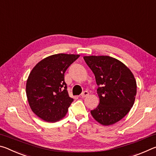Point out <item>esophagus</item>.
Listing matches in <instances>:
<instances>
[{"mask_svg": "<svg viewBox=\"0 0 156 156\" xmlns=\"http://www.w3.org/2000/svg\"><path fill=\"white\" fill-rule=\"evenodd\" d=\"M89 92L87 91H83V93L81 94V97L82 98H84V97H87V96H89Z\"/></svg>", "mask_w": 156, "mask_h": 156, "instance_id": "1", "label": "esophagus"}]
</instances>
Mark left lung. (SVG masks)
<instances>
[{
  "label": "left lung",
  "mask_w": 156,
  "mask_h": 156,
  "mask_svg": "<svg viewBox=\"0 0 156 156\" xmlns=\"http://www.w3.org/2000/svg\"><path fill=\"white\" fill-rule=\"evenodd\" d=\"M83 58L94 73L100 103L91 114L98 122L108 126L125 117L135 102L136 79L120 60L108 56H89Z\"/></svg>",
  "instance_id": "1"
}]
</instances>
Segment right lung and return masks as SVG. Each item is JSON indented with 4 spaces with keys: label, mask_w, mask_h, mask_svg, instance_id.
<instances>
[{
    "label": "right lung",
    "mask_w": 156,
    "mask_h": 156,
    "mask_svg": "<svg viewBox=\"0 0 156 156\" xmlns=\"http://www.w3.org/2000/svg\"><path fill=\"white\" fill-rule=\"evenodd\" d=\"M80 56L58 54L49 56L37 63L26 83V94L30 107L45 122H55L66 115L73 101L67 90L65 73Z\"/></svg>",
    "instance_id": "right-lung-1"
}]
</instances>
